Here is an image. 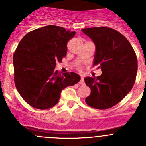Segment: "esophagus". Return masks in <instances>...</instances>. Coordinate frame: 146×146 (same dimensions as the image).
I'll return each mask as SVG.
<instances>
[{
    "mask_svg": "<svg viewBox=\"0 0 146 146\" xmlns=\"http://www.w3.org/2000/svg\"><path fill=\"white\" fill-rule=\"evenodd\" d=\"M80 85H84L85 84V80H84V77H81V79L80 80Z\"/></svg>",
    "mask_w": 146,
    "mask_h": 146,
    "instance_id": "1",
    "label": "esophagus"
}]
</instances>
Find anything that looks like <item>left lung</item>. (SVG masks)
I'll use <instances>...</instances> for the list:
<instances>
[{
	"label": "left lung",
	"instance_id": "1",
	"mask_svg": "<svg viewBox=\"0 0 146 146\" xmlns=\"http://www.w3.org/2000/svg\"><path fill=\"white\" fill-rule=\"evenodd\" d=\"M96 46L94 66L102 69L100 76L84 79L91 88L86 99L93 108L105 110L115 106L130 92L136 79L137 59L123 35L107 27L82 29Z\"/></svg>",
	"mask_w": 146,
	"mask_h": 146
}]
</instances>
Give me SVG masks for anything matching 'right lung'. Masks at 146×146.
<instances>
[{"instance_id": "1", "label": "right lung", "mask_w": 146, "mask_h": 146, "mask_svg": "<svg viewBox=\"0 0 146 146\" xmlns=\"http://www.w3.org/2000/svg\"><path fill=\"white\" fill-rule=\"evenodd\" d=\"M75 35L56 25H47L27 33L13 56L14 79L20 96L29 105L46 110L57 104L60 92L80 80L74 72L55 70L67 53L66 44Z\"/></svg>"}]
</instances>
